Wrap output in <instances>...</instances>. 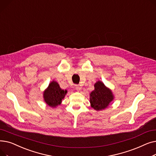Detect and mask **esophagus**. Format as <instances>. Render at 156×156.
I'll use <instances>...</instances> for the list:
<instances>
[{
    "mask_svg": "<svg viewBox=\"0 0 156 156\" xmlns=\"http://www.w3.org/2000/svg\"><path fill=\"white\" fill-rule=\"evenodd\" d=\"M81 89V87H78V86L76 85V90L77 91H80Z\"/></svg>",
    "mask_w": 156,
    "mask_h": 156,
    "instance_id": "esophagus-1",
    "label": "esophagus"
}]
</instances>
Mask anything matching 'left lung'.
I'll return each mask as SVG.
<instances>
[{"label":"left lung","mask_w":156,"mask_h":156,"mask_svg":"<svg viewBox=\"0 0 156 156\" xmlns=\"http://www.w3.org/2000/svg\"><path fill=\"white\" fill-rule=\"evenodd\" d=\"M94 87V90L91 92L90 96L92 108L97 111L104 109L113 100L112 94L100 81H97Z\"/></svg>","instance_id":"left-lung-1"}]
</instances>
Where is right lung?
I'll return each mask as SVG.
<instances>
[{
  "mask_svg": "<svg viewBox=\"0 0 156 156\" xmlns=\"http://www.w3.org/2000/svg\"><path fill=\"white\" fill-rule=\"evenodd\" d=\"M67 90H62L56 81H52L44 93L45 102L50 107L55 108L61 104Z\"/></svg>",
  "mask_w": 156,
  "mask_h": 156,
  "instance_id": "obj_1",
  "label": "right lung"
}]
</instances>
